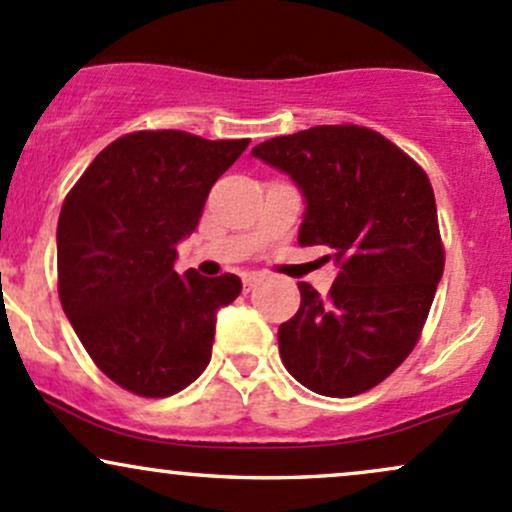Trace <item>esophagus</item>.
<instances>
[{
  "label": "esophagus",
  "instance_id": "34e87169",
  "mask_svg": "<svg viewBox=\"0 0 512 512\" xmlns=\"http://www.w3.org/2000/svg\"><path fill=\"white\" fill-rule=\"evenodd\" d=\"M262 279H265V277H262V274H245V277H243V286H245V291L255 289V286L260 284Z\"/></svg>",
  "mask_w": 512,
  "mask_h": 512
}]
</instances>
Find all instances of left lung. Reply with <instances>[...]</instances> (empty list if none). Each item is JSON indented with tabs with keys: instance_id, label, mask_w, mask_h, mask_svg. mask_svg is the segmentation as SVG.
Wrapping results in <instances>:
<instances>
[{
	"instance_id": "obj_1",
	"label": "left lung",
	"mask_w": 512,
	"mask_h": 512,
	"mask_svg": "<svg viewBox=\"0 0 512 512\" xmlns=\"http://www.w3.org/2000/svg\"><path fill=\"white\" fill-rule=\"evenodd\" d=\"M252 157L289 174L303 196L299 245H323L338 277L328 299L301 282L279 325L286 372L320 396L374 389L418 342L445 269L428 174L362 126L269 138Z\"/></svg>"
}]
</instances>
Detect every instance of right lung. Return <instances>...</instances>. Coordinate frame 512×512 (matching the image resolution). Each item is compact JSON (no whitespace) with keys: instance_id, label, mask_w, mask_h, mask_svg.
Wrapping results in <instances>:
<instances>
[{"instance_id":"add662e5","label":"right lung","mask_w":512,"mask_h":512,"mask_svg":"<svg viewBox=\"0 0 512 512\" xmlns=\"http://www.w3.org/2000/svg\"><path fill=\"white\" fill-rule=\"evenodd\" d=\"M250 140L138 131L106 145L58 221V291L67 320L111 381L145 398L187 389L211 359L235 274L174 272L216 179Z\"/></svg>"}]
</instances>
